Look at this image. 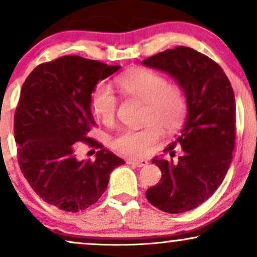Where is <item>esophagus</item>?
I'll return each mask as SVG.
<instances>
[{"label":"esophagus","mask_w":257,"mask_h":257,"mask_svg":"<svg viewBox=\"0 0 257 257\" xmlns=\"http://www.w3.org/2000/svg\"><path fill=\"white\" fill-rule=\"evenodd\" d=\"M128 164H132V165L138 166V168H142V166H146L148 162L146 159H129Z\"/></svg>","instance_id":"34e87169"}]
</instances>
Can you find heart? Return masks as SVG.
Listing matches in <instances>:
<instances>
[{"label": "heart", "instance_id": "obj_1", "mask_svg": "<svg viewBox=\"0 0 257 257\" xmlns=\"http://www.w3.org/2000/svg\"><path fill=\"white\" fill-rule=\"evenodd\" d=\"M122 94L144 101L142 119L147 122L140 129H124L113 139L112 146L123 154L146 156L162 135V128L174 131L181 124L187 111V97L181 86L147 68H133L116 79ZM91 107L94 116L105 124H112L117 99L109 86L98 85L92 93Z\"/></svg>", "mask_w": 257, "mask_h": 257}]
</instances>
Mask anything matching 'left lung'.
<instances>
[{
  "mask_svg": "<svg viewBox=\"0 0 257 257\" xmlns=\"http://www.w3.org/2000/svg\"><path fill=\"white\" fill-rule=\"evenodd\" d=\"M169 74L187 97V118L181 135L165 148L178 162L154 157L162 179L148 188L146 197L160 211L177 214L191 211L211 197L224 181L236 139V100L226 74L214 61L187 46H177L142 61Z\"/></svg>",
  "mask_w": 257,
  "mask_h": 257,
  "instance_id": "1",
  "label": "left lung"
}]
</instances>
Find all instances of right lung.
Listing matches in <instances>:
<instances>
[{
  "label": "right lung",
  "instance_id": "obj_1",
  "mask_svg": "<svg viewBox=\"0 0 257 257\" xmlns=\"http://www.w3.org/2000/svg\"><path fill=\"white\" fill-rule=\"evenodd\" d=\"M118 69L70 55L39 64L21 88L14 116L21 172L37 195L63 211L94 205L113 169L124 164L87 135L95 124L91 111L95 86ZM80 142L99 148L94 161L77 159Z\"/></svg>",
  "mask_w": 257,
  "mask_h": 257
}]
</instances>
